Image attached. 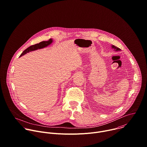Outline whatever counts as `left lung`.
I'll return each mask as SVG.
<instances>
[{"label": "left lung", "mask_w": 147, "mask_h": 147, "mask_svg": "<svg viewBox=\"0 0 147 147\" xmlns=\"http://www.w3.org/2000/svg\"><path fill=\"white\" fill-rule=\"evenodd\" d=\"M112 47H113V48H114V49H115V50H116V51H119V50H120V49H119V48H117V47H115L114 45H113V46H112Z\"/></svg>", "instance_id": "8db88e82"}]
</instances>
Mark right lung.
<instances>
[{
	"mask_svg": "<svg viewBox=\"0 0 147 147\" xmlns=\"http://www.w3.org/2000/svg\"><path fill=\"white\" fill-rule=\"evenodd\" d=\"M52 42H53V40L51 38H50V39H49L48 41H41L39 43L36 44L34 45H32L29 47L28 48H27L25 50H24L23 51V53L21 54L20 57L25 55L26 53H28L30 51L36 50H37V49H41V48H44V47L48 46V45H50V44H51Z\"/></svg>",
	"mask_w": 147,
	"mask_h": 147,
	"instance_id": "right-lung-1",
	"label": "right lung"
}]
</instances>
